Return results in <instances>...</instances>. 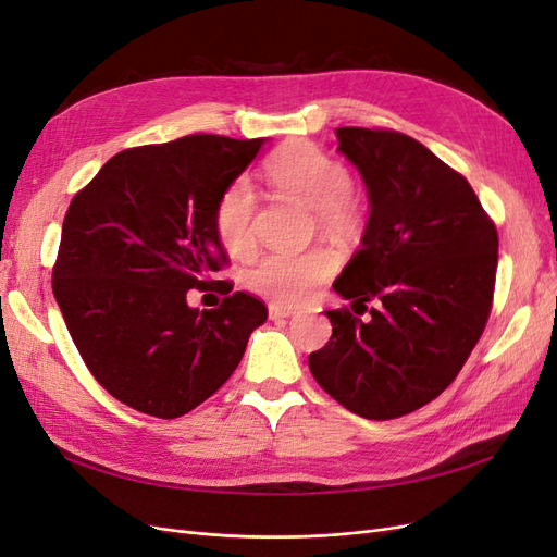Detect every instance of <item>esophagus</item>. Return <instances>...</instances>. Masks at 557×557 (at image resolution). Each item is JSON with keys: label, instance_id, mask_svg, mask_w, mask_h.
<instances>
[{"label": "esophagus", "instance_id": "esophagus-1", "mask_svg": "<svg viewBox=\"0 0 557 557\" xmlns=\"http://www.w3.org/2000/svg\"><path fill=\"white\" fill-rule=\"evenodd\" d=\"M295 313L293 307H285V305H269V318L272 320H281V318H290Z\"/></svg>", "mask_w": 557, "mask_h": 557}]
</instances>
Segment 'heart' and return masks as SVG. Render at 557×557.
<instances>
[{
	"label": "heart",
	"mask_w": 557,
	"mask_h": 557,
	"mask_svg": "<svg viewBox=\"0 0 557 557\" xmlns=\"http://www.w3.org/2000/svg\"><path fill=\"white\" fill-rule=\"evenodd\" d=\"M264 181L269 188L290 197L313 211L315 225L334 239L358 237L364 225L360 199L352 195L346 166L330 158L309 141L285 144L264 162ZM252 213L256 195L246 181L227 185L213 211L218 239L232 256H246L252 248ZM332 272V258L325 250L307 252H269L250 269L246 283L283 305L305 299L320 281Z\"/></svg>",
	"instance_id": "heart-1"
}]
</instances>
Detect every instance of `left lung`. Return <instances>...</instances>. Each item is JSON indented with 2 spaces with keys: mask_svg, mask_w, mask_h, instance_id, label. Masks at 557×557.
<instances>
[{
  "mask_svg": "<svg viewBox=\"0 0 557 557\" xmlns=\"http://www.w3.org/2000/svg\"><path fill=\"white\" fill-rule=\"evenodd\" d=\"M336 141L367 185L369 218L332 288L359 315L373 307L364 321L325 311L332 336L309 369L348 411L391 420L440 397L481 339L497 230L467 178L407 134L339 127Z\"/></svg>",
  "mask_w": 557,
  "mask_h": 557,
  "instance_id": "left-lung-1",
  "label": "left lung"
}]
</instances>
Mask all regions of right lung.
<instances>
[{"instance_id": "add662e5", "label": "right lung", "mask_w": 557, "mask_h": 557, "mask_svg": "<svg viewBox=\"0 0 557 557\" xmlns=\"http://www.w3.org/2000/svg\"><path fill=\"white\" fill-rule=\"evenodd\" d=\"M262 144L190 134L127 148L72 199L53 295L90 374L127 407L156 418L193 411L267 320L246 293L211 311L188 305V290L227 262L213 211Z\"/></svg>"}]
</instances>
